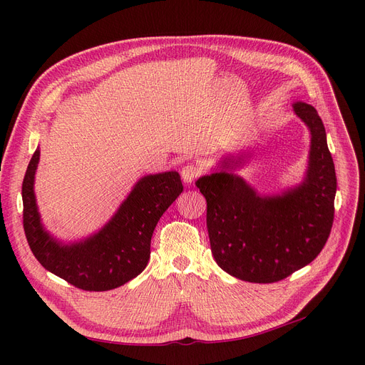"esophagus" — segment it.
<instances>
[{
  "mask_svg": "<svg viewBox=\"0 0 365 365\" xmlns=\"http://www.w3.org/2000/svg\"><path fill=\"white\" fill-rule=\"evenodd\" d=\"M180 175L185 183H192L201 175V167L194 163H187L186 165H183Z\"/></svg>",
  "mask_w": 365,
  "mask_h": 365,
  "instance_id": "1",
  "label": "esophagus"
}]
</instances>
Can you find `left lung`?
<instances>
[{
	"mask_svg": "<svg viewBox=\"0 0 365 365\" xmlns=\"http://www.w3.org/2000/svg\"><path fill=\"white\" fill-rule=\"evenodd\" d=\"M311 131L303 182L281 195L262 197L234 170L244 161L226 158L222 170L195 185L207 200V229L215 260L225 272L248 282H277L311 263L329 240L337 179L325 128L317 109L293 103Z\"/></svg>",
	"mask_w": 365,
	"mask_h": 365,
	"instance_id": "8db88e82",
	"label": "left lung"
}]
</instances>
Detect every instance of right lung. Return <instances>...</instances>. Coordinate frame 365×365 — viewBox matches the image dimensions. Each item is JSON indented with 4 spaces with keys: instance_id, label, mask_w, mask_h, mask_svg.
Returning <instances> with one entry per match:
<instances>
[{
    "instance_id": "1",
    "label": "right lung",
    "mask_w": 365,
    "mask_h": 365,
    "mask_svg": "<svg viewBox=\"0 0 365 365\" xmlns=\"http://www.w3.org/2000/svg\"><path fill=\"white\" fill-rule=\"evenodd\" d=\"M38 161L40 149L36 148L22 183L24 229L36 260L86 292H108L136 278L148 264L153 229L182 194L179 173L142 178L98 234L80 242L62 244L46 231L38 213L34 192Z\"/></svg>"
}]
</instances>
